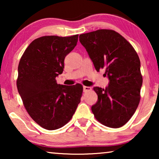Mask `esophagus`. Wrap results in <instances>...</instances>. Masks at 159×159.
I'll list each match as a JSON object with an SVG mask.
<instances>
[{
  "mask_svg": "<svg viewBox=\"0 0 159 159\" xmlns=\"http://www.w3.org/2000/svg\"><path fill=\"white\" fill-rule=\"evenodd\" d=\"M83 90H84V92H88V91L92 90V88H91L90 87L84 86V87H83Z\"/></svg>",
  "mask_w": 159,
  "mask_h": 159,
  "instance_id": "esophagus-1",
  "label": "esophagus"
}]
</instances>
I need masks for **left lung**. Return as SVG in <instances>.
Returning a JSON list of instances; mask_svg holds the SVG:
<instances>
[{
    "label": "left lung",
    "mask_w": 159,
    "mask_h": 159,
    "mask_svg": "<svg viewBox=\"0 0 159 159\" xmlns=\"http://www.w3.org/2000/svg\"><path fill=\"white\" fill-rule=\"evenodd\" d=\"M80 42L96 71L105 68L109 79L106 89L93 88L98 98L91 108L94 116L106 127H122L133 116L140 101L143 77L138 53L124 37L112 30L82 34Z\"/></svg>",
    "instance_id": "8db88e82"
}]
</instances>
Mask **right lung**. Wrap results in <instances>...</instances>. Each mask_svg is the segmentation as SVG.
Wrapping results in <instances>:
<instances>
[{
	"instance_id": "add662e5",
	"label": "right lung",
	"mask_w": 159,
	"mask_h": 159,
	"mask_svg": "<svg viewBox=\"0 0 159 159\" xmlns=\"http://www.w3.org/2000/svg\"><path fill=\"white\" fill-rule=\"evenodd\" d=\"M78 34L43 36L24 52L18 66L16 86L25 109L35 122L48 130L59 129L72 118L83 92L80 84H57L64 58L77 45Z\"/></svg>"
}]
</instances>
